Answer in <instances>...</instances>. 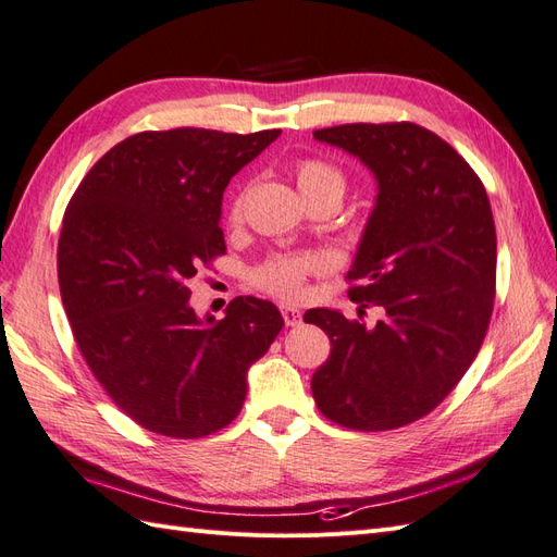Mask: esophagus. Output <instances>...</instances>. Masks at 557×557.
I'll use <instances>...</instances> for the list:
<instances>
[{"label": "esophagus", "instance_id": "obj_1", "mask_svg": "<svg viewBox=\"0 0 557 557\" xmlns=\"http://www.w3.org/2000/svg\"><path fill=\"white\" fill-rule=\"evenodd\" d=\"M281 314L286 325H300L302 323V311L295 309V307H281Z\"/></svg>", "mask_w": 557, "mask_h": 557}]
</instances>
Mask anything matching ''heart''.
<instances>
[{"label": "heart", "instance_id": "b5f03b06", "mask_svg": "<svg viewBox=\"0 0 557 557\" xmlns=\"http://www.w3.org/2000/svg\"><path fill=\"white\" fill-rule=\"evenodd\" d=\"M293 176L307 202H314L323 196L343 198L345 194V174L329 160L297 158L293 162ZM243 206H246V194H238L228 206V220L238 222L243 216ZM321 269L323 260L319 255L283 252L269 257L264 264L257 267L252 281L257 288L276 295L281 300H297L305 295L307 278L319 274Z\"/></svg>", "mask_w": 557, "mask_h": 557}]
</instances>
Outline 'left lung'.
Listing matches in <instances>:
<instances>
[{
	"mask_svg": "<svg viewBox=\"0 0 557 557\" xmlns=\"http://www.w3.org/2000/svg\"><path fill=\"white\" fill-rule=\"evenodd\" d=\"M314 139L357 156L377 180L347 295L383 319L366 329L341 311H307L331 337L311 395L337 425L395 430L437 409L484 343L496 295L492 206L456 148L413 122H351Z\"/></svg>",
	"mask_w": 557,
	"mask_h": 557,
	"instance_id": "1",
	"label": "left lung"
}]
</instances>
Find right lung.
I'll return each instance as SVG.
<instances>
[{
    "label": "right lung",
    "instance_id": "1",
    "mask_svg": "<svg viewBox=\"0 0 557 557\" xmlns=\"http://www.w3.org/2000/svg\"><path fill=\"white\" fill-rule=\"evenodd\" d=\"M281 129L139 132L99 158L67 202L59 288L94 377L134 423L174 440L226 428L250 366L283 329L267 300L198 319L188 278L226 252L222 194Z\"/></svg>",
    "mask_w": 557,
    "mask_h": 557
}]
</instances>
